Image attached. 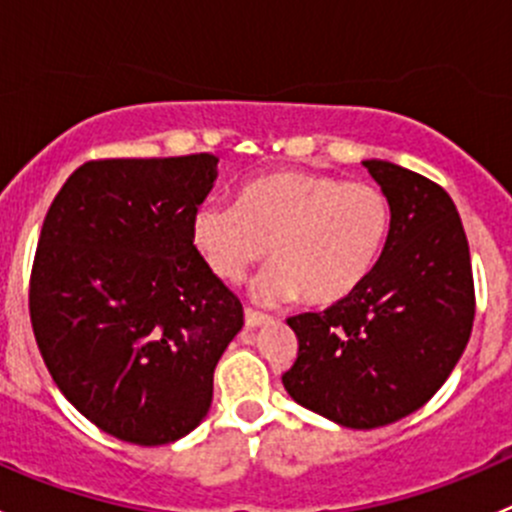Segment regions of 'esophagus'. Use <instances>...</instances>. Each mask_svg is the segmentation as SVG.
<instances>
[{
  "label": "esophagus",
  "mask_w": 512,
  "mask_h": 512,
  "mask_svg": "<svg viewBox=\"0 0 512 512\" xmlns=\"http://www.w3.org/2000/svg\"><path fill=\"white\" fill-rule=\"evenodd\" d=\"M267 322H270V317H267V314L255 312V309L245 307V324H247V327L255 329V327H262V324H267Z\"/></svg>",
  "instance_id": "1"
}]
</instances>
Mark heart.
Segmentation results:
<instances>
[{"label": "heart", "instance_id": "b5f03b06", "mask_svg": "<svg viewBox=\"0 0 512 512\" xmlns=\"http://www.w3.org/2000/svg\"><path fill=\"white\" fill-rule=\"evenodd\" d=\"M391 230V205L369 180L314 170H272L247 180L237 205L203 203L190 220L195 252L215 277L240 282L267 255L255 282L262 302L299 297L309 307L344 302L369 280Z\"/></svg>", "mask_w": 512, "mask_h": 512}]
</instances>
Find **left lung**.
<instances>
[{"instance_id":"left-lung-1","label":"left lung","mask_w":512,"mask_h":512,"mask_svg":"<svg viewBox=\"0 0 512 512\" xmlns=\"http://www.w3.org/2000/svg\"><path fill=\"white\" fill-rule=\"evenodd\" d=\"M391 205L374 272L349 299L289 317L299 342L287 394L347 428L421 409L461 359L476 317L471 252L451 195L389 160H364Z\"/></svg>"}]
</instances>
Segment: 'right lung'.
<instances>
[{
  "label": "right lung",
  "mask_w": 512,
  "mask_h": 512,
  "mask_svg": "<svg viewBox=\"0 0 512 512\" xmlns=\"http://www.w3.org/2000/svg\"><path fill=\"white\" fill-rule=\"evenodd\" d=\"M215 168L210 153L89 160L44 218L29 280L36 344L61 394L118 441L193 431L242 329L240 299L190 240Z\"/></svg>",
  "instance_id": "right-lung-1"
}]
</instances>
